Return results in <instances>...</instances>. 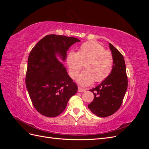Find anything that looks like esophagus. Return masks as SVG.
<instances>
[{
  "mask_svg": "<svg viewBox=\"0 0 149 149\" xmlns=\"http://www.w3.org/2000/svg\"><path fill=\"white\" fill-rule=\"evenodd\" d=\"M78 92H84L86 91V89H83L81 87H78Z\"/></svg>",
  "mask_w": 149,
  "mask_h": 149,
  "instance_id": "34e87169",
  "label": "esophagus"
}]
</instances>
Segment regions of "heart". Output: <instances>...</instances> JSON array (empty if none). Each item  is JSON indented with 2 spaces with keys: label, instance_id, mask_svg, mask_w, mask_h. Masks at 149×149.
<instances>
[{
  "label": "heart",
  "instance_id": "b5f03b06",
  "mask_svg": "<svg viewBox=\"0 0 149 149\" xmlns=\"http://www.w3.org/2000/svg\"><path fill=\"white\" fill-rule=\"evenodd\" d=\"M113 62L111 53L94 41L83 43L77 52H70L67 56L69 74L72 79L76 78L84 64V71L77 79L78 84L83 86L92 84L94 80L99 83L106 79L112 70Z\"/></svg>",
  "mask_w": 149,
  "mask_h": 149
}]
</instances>
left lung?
Instances as JSON below:
<instances>
[{
	"mask_svg": "<svg viewBox=\"0 0 149 149\" xmlns=\"http://www.w3.org/2000/svg\"><path fill=\"white\" fill-rule=\"evenodd\" d=\"M109 48L114 60L112 70L100 85L90 89L94 96L88 106L94 114L101 118L113 114L119 109L128 85L123 55L111 43Z\"/></svg>",
	"mask_w": 149,
	"mask_h": 149,
	"instance_id": "8db88e82",
	"label": "left lung"
}]
</instances>
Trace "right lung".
<instances>
[{"label":"right lung","mask_w":149,"mask_h":149,"mask_svg":"<svg viewBox=\"0 0 149 149\" xmlns=\"http://www.w3.org/2000/svg\"><path fill=\"white\" fill-rule=\"evenodd\" d=\"M80 40L63 35H48L31 49L28 58L25 84L34 107L39 113L53 118L64 111L78 86L68 74L63 61L66 52Z\"/></svg>","instance_id":"add662e5"}]
</instances>
